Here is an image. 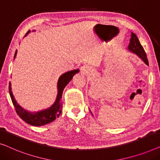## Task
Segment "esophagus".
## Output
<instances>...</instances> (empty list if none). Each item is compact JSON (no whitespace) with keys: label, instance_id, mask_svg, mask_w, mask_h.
<instances>
[{"label":"esophagus","instance_id":"1","mask_svg":"<svg viewBox=\"0 0 160 160\" xmlns=\"http://www.w3.org/2000/svg\"><path fill=\"white\" fill-rule=\"evenodd\" d=\"M86 69H87V68H86V66H83L82 67V71L83 73L86 72Z\"/></svg>","mask_w":160,"mask_h":160}]
</instances>
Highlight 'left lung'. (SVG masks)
<instances>
[{"label": "left lung", "mask_w": 160, "mask_h": 160, "mask_svg": "<svg viewBox=\"0 0 160 160\" xmlns=\"http://www.w3.org/2000/svg\"><path fill=\"white\" fill-rule=\"evenodd\" d=\"M131 38L130 40V43H129L128 45L129 50L136 53V55H138V56L143 60V62H144L146 64L149 65V61H148L147 54H146L142 45H141L137 36H136L134 33H133V32H131Z\"/></svg>", "instance_id": "1"}]
</instances>
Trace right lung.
<instances>
[{"label": "right lung", "instance_id": "right-lung-1", "mask_svg": "<svg viewBox=\"0 0 160 160\" xmlns=\"http://www.w3.org/2000/svg\"><path fill=\"white\" fill-rule=\"evenodd\" d=\"M29 32L30 31L27 32L26 35L29 33ZM17 50H16L14 58L16 57V55H17ZM78 72V70L76 69V70L68 71V72L65 73L64 74L62 75L59 78L58 82V92L57 98L55 103L53 104L52 106H51L50 108L47 109V110L40 111V112H29L28 111L25 110L24 109L21 108L18 105L17 101L15 100L14 97L13 96L10 83L8 87L9 94H10L11 100H12L13 105L14 106L15 110L17 112V115L23 120H24L25 122H27V123L34 126H44V125L52 122L57 118H58L61 113L62 105H63V102H62V94H63L64 88L68 84L69 82L72 79L73 76L75 75V73H77Z\"/></svg>", "mask_w": 160, "mask_h": 160}]
</instances>
